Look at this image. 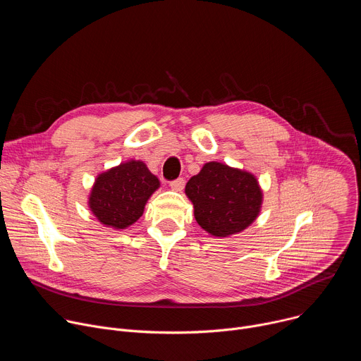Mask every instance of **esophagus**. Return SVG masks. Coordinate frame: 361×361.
I'll use <instances>...</instances> for the list:
<instances>
[{"label":"esophagus","mask_w":361,"mask_h":361,"mask_svg":"<svg viewBox=\"0 0 361 361\" xmlns=\"http://www.w3.org/2000/svg\"><path fill=\"white\" fill-rule=\"evenodd\" d=\"M184 185H185V180H184V178H177V180H174V181L170 183V187H171V190H174V191H181V190L184 188Z\"/></svg>","instance_id":"esophagus-1"}]
</instances>
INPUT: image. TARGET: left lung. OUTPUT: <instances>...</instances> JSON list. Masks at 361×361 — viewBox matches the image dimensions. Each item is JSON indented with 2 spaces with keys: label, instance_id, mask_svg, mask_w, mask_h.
I'll list each match as a JSON object with an SVG mask.
<instances>
[{
  "label": "left lung",
  "instance_id": "obj_1",
  "mask_svg": "<svg viewBox=\"0 0 361 361\" xmlns=\"http://www.w3.org/2000/svg\"><path fill=\"white\" fill-rule=\"evenodd\" d=\"M185 194L201 228L214 237H228L247 228L260 213L263 191L247 171L212 161L192 176Z\"/></svg>",
  "mask_w": 361,
  "mask_h": 361
}]
</instances>
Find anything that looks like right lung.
<instances>
[{"instance_id": "right-lung-1", "label": "right lung", "mask_w": 361, "mask_h": 361, "mask_svg": "<svg viewBox=\"0 0 361 361\" xmlns=\"http://www.w3.org/2000/svg\"><path fill=\"white\" fill-rule=\"evenodd\" d=\"M160 187L142 161H127L97 177L88 205L97 220L107 227L127 228L144 213L147 200Z\"/></svg>"}]
</instances>
